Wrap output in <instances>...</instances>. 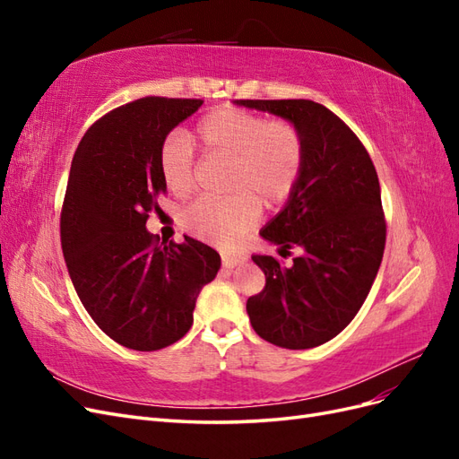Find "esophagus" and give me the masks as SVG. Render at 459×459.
<instances>
[{
	"instance_id": "esophagus-1",
	"label": "esophagus",
	"mask_w": 459,
	"mask_h": 459,
	"mask_svg": "<svg viewBox=\"0 0 459 459\" xmlns=\"http://www.w3.org/2000/svg\"><path fill=\"white\" fill-rule=\"evenodd\" d=\"M245 260H247L245 255H221V264H224L226 268L239 266V264H243Z\"/></svg>"
}]
</instances>
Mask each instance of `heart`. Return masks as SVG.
Segmentation results:
<instances>
[{"instance_id":"heart-1","label":"heart","mask_w":459,"mask_h":459,"mask_svg":"<svg viewBox=\"0 0 459 459\" xmlns=\"http://www.w3.org/2000/svg\"><path fill=\"white\" fill-rule=\"evenodd\" d=\"M191 137L203 157L230 160L226 170L230 195H204L186 206L179 224L187 233L218 247H231L256 224L260 204L273 208L293 195L307 147L297 124L290 120L220 107L195 124ZM159 170L164 186L176 197H186L195 187L197 160L182 134L164 137Z\"/></svg>"}]
</instances>
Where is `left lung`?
<instances>
[{
	"instance_id": "obj_1",
	"label": "left lung",
	"mask_w": 459,
	"mask_h": 459,
	"mask_svg": "<svg viewBox=\"0 0 459 459\" xmlns=\"http://www.w3.org/2000/svg\"><path fill=\"white\" fill-rule=\"evenodd\" d=\"M297 124L307 157L283 211L260 231L302 255L285 268L255 255L266 285L247 300L253 329L275 346L314 349L349 325L379 272L386 221L379 178L358 135L324 105L308 100H239Z\"/></svg>"
}]
</instances>
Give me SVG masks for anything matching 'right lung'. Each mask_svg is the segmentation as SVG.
Masks as SVG:
<instances>
[{"label":"right lung","instance_id":"add662e5","mask_svg":"<svg viewBox=\"0 0 459 459\" xmlns=\"http://www.w3.org/2000/svg\"><path fill=\"white\" fill-rule=\"evenodd\" d=\"M203 100L142 97L93 122L74 152L61 208V247L93 322L118 344L152 352L182 339L220 255L201 241L159 245L145 230L160 211L164 137Z\"/></svg>","mask_w":459,"mask_h":459}]
</instances>
